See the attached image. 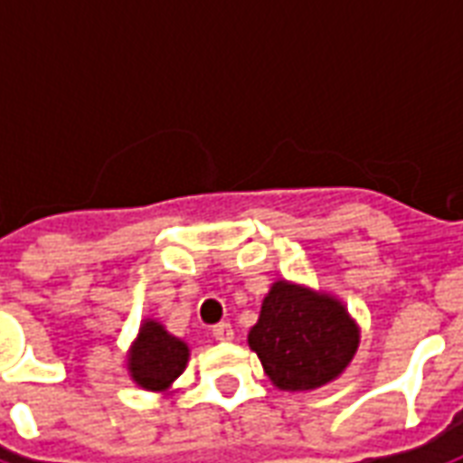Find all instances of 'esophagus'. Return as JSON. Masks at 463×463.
Instances as JSON below:
<instances>
[{
    "instance_id": "obj_1",
    "label": "esophagus",
    "mask_w": 463,
    "mask_h": 463,
    "mask_svg": "<svg viewBox=\"0 0 463 463\" xmlns=\"http://www.w3.org/2000/svg\"><path fill=\"white\" fill-rule=\"evenodd\" d=\"M232 335H235V332H232V327L228 325V322H221V325H215V327H213V337H215V340L231 342Z\"/></svg>"
}]
</instances>
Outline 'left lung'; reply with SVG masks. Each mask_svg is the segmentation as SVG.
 <instances>
[{"label": "left lung", "instance_id": "obj_1", "mask_svg": "<svg viewBox=\"0 0 463 463\" xmlns=\"http://www.w3.org/2000/svg\"><path fill=\"white\" fill-rule=\"evenodd\" d=\"M248 345L275 387L310 392L349 367L359 347V325L330 292L275 280L248 332Z\"/></svg>", "mask_w": 463, "mask_h": 463}]
</instances>
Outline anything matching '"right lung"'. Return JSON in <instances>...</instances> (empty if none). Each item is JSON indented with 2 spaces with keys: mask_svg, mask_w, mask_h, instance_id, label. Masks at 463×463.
<instances>
[{
  "mask_svg": "<svg viewBox=\"0 0 463 463\" xmlns=\"http://www.w3.org/2000/svg\"><path fill=\"white\" fill-rule=\"evenodd\" d=\"M188 357H191L188 342L171 335L158 320L146 317L126 354V369L128 377L141 389L168 392L173 382L183 374Z\"/></svg>",
  "mask_w": 463,
  "mask_h": 463,
  "instance_id": "obj_1",
  "label": "right lung"
}]
</instances>
